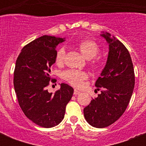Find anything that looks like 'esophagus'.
<instances>
[{
    "mask_svg": "<svg viewBox=\"0 0 146 146\" xmlns=\"http://www.w3.org/2000/svg\"><path fill=\"white\" fill-rule=\"evenodd\" d=\"M80 93V91H78L77 89H75V90H74V92H73V94H74L75 96H76V95H79Z\"/></svg>",
    "mask_w": 146,
    "mask_h": 146,
    "instance_id": "obj_1",
    "label": "esophagus"
}]
</instances>
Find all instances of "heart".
I'll return each instance as SVG.
<instances>
[{
    "mask_svg": "<svg viewBox=\"0 0 146 146\" xmlns=\"http://www.w3.org/2000/svg\"><path fill=\"white\" fill-rule=\"evenodd\" d=\"M78 48L84 57L88 60L92 59L99 51L98 45L92 40H83L78 44ZM65 54L66 51L64 48H60L57 50L55 54V63L57 65L61 66L64 64ZM93 65H96V62H94ZM62 77L73 86L80 88L83 84V81L88 78V74L85 71L68 70L63 73Z\"/></svg>",
    "mask_w": 146,
    "mask_h": 146,
    "instance_id": "obj_1",
    "label": "heart"
}]
</instances>
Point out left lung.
Here are the masks:
<instances>
[{"instance_id":"left-lung-1","label":"left lung","mask_w":146,"mask_h":146,"mask_svg":"<svg viewBox=\"0 0 146 146\" xmlns=\"http://www.w3.org/2000/svg\"><path fill=\"white\" fill-rule=\"evenodd\" d=\"M100 35L108 44L106 64L96 86L101 93L83 109L85 119L96 128H104L117 121L126 111L135 86L133 65L123 43L107 32Z\"/></svg>"}]
</instances>
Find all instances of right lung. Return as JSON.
<instances>
[{
	"instance_id": "obj_1",
	"label": "right lung",
	"mask_w": 146,
	"mask_h": 146,
	"mask_svg": "<svg viewBox=\"0 0 146 146\" xmlns=\"http://www.w3.org/2000/svg\"><path fill=\"white\" fill-rule=\"evenodd\" d=\"M65 40L43 35L24 47L16 61L13 85L19 106L29 120L44 128L61 122L73 94V88L66 83L60 84L55 94L46 89L57 46Z\"/></svg>"
}]
</instances>
